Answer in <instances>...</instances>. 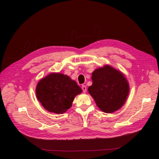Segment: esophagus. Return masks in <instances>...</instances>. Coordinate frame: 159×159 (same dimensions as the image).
<instances>
[{
  "label": "esophagus",
  "mask_w": 159,
  "mask_h": 159,
  "mask_svg": "<svg viewBox=\"0 0 159 159\" xmlns=\"http://www.w3.org/2000/svg\"><path fill=\"white\" fill-rule=\"evenodd\" d=\"M81 89H82L84 93H85L87 91V88H86L85 85H82L81 86Z\"/></svg>",
  "instance_id": "34e87169"
}]
</instances>
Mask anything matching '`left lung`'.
<instances>
[{
  "mask_svg": "<svg viewBox=\"0 0 159 159\" xmlns=\"http://www.w3.org/2000/svg\"><path fill=\"white\" fill-rule=\"evenodd\" d=\"M89 93L101 111L111 113L121 108L129 93V84L121 71L105 65L92 72Z\"/></svg>",
  "mask_w": 159,
  "mask_h": 159,
  "instance_id": "left-lung-1",
  "label": "left lung"
}]
</instances>
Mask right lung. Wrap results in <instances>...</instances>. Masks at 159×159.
I'll list each match as a JSON object with an SVG mask.
<instances>
[{
    "instance_id": "right-lung-1",
    "label": "right lung",
    "mask_w": 159,
    "mask_h": 159,
    "mask_svg": "<svg viewBox=\"0 0 159 159\" xmlns=\"http://www.w3.org/2000/svg\"><path fill=\"white\" fill-rule=\"evenodd\" d=\"M82 89L68 75L53 72L38 81L36 95L48 111L63 114L72 105L76 95Z\"/></svg>"
}]
</instances>
